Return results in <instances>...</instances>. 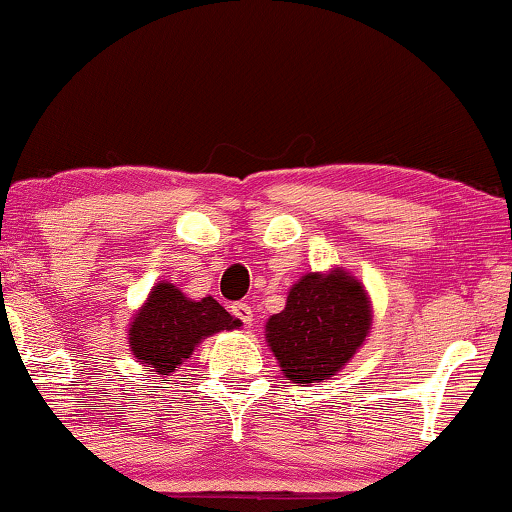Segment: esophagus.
Segmentation results:
<instances>
[{
  "label": "esophagus",
  "instance_id": "obj_1",
  "mask_svg": "<svg viewBox=\"0 0 512 512\" xmlns=\"http://www.w3.org/2000/svg\"><path fill=\"white\" fill-rule=\"evenodd\" d=\"M231 311H233V316L240 318L244 325L254 323V311H251V305H247V302H235Z\"/></svg>",
  "mask_w": 512,
  "mask_h": 512
}]
</instances>
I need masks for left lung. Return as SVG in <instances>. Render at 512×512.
<instances>
[{
  "label": "left lung",
  "instance_id": "8db88e82",
  "mask_svg": "<svg viewBox=\"0 0 512 512\" xmlns=\"http://www.w3.org/2000/svg\"><path fill=\"white\" fill-rule=\"evenodd\" d=\"M365 284L344 268L307 272L265 323V342L291 383H323L344 369L372 330Z\"/></svg>",
  "mask_w": 512,
  "mask_h": 512
}]
</instances>
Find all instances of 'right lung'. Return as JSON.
I'll list each match as a JSON object with an SVG mask.
<instances>
[{"label": "right lung", "mask_w": 512, "mask_h": 512, "mask_svg": "<svg viewBox=\"0 0 512 512\" xmlns=\"http://www.w3.org/2000/svg\"><path fill=\"white\" fill-rule=\"evenodd\" d=\"M240 318L228 314L212 295L191 300L170 281H159L147 293L129 323V348L145 372L170 376L203 339L240 328Z\"/></svg>", "instance_id": "1"}]
</instances>
